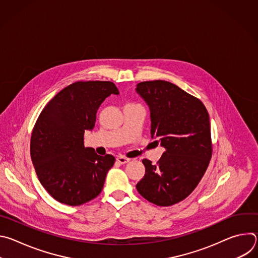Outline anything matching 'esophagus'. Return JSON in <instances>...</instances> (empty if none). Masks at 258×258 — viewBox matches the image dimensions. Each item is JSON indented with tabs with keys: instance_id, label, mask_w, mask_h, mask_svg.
<instances>
[{
	"instance_id": "obj_1",
	"label": "esophagus",
	"mask_w": 258,
	"mask_h": 258,
	"mask_svg": "<svg viewBox=\"0 0 258 258\" xmlns=\"http://www.w3.org/2000/svg\"><path fill=\"white\" fill-rule=\"evenodd\" d=\"M116 160H117V162L120 163V164H125V163H127V162L130 161V159L126 158V157H124V156H118V157L116 158Z\"/></svg>"
}]
</instances>
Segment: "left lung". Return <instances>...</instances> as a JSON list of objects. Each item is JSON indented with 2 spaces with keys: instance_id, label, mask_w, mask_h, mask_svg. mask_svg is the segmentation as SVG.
<instances>
[{
  "instance_id": "8db88e82",
  "label": "left lung",
  "mask_w": 258,
  "mask_h": 258,
  "mask_svg": "<svg viewBox=\"0 0 258 258\" xmlns=\"http://www.w3.org/2000/svg\"><path fill=\"white\" fill-rule=\"evenodd\" d=\"M136 92L148 105L151 138L165 149L157 164L144 159L138 192L170 206L187 198L205 173L212 153L209 115L203 103L165 81L143 82Z\"/></svg>"
}]
</instances>
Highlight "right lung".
Listing matches in <instances>:
<instances>
[{
    "mask_svg": "<svg viewBox=\"0 0 258 258\" xmlns=\"http://www.w3.org/2000/svg\"><path fill=\"white\" fill-rule=\"evenodd\" d=\"M118 95L111 82H78L60 91L43 109L32 131L31 160L42 186L58 202L78 206L96 198L115 162L84 145L100 105Z\"/></svg>",
    "mask_w": 258,
    "mask_h": 258,
    "instance_id": "add662e5",
    "label": "right lung"
}]
</instances>
